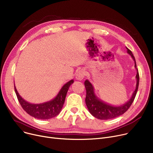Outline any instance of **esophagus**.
<instances>
[{
	"label": "esophagus",
	"instance_id": "34e87169",
	"mask_svg": "<svg viewBox=\"0 0 153 153\" xmlns=\"http://www.w3.org/2000/svg\"><path fill=\"white\" fill-rule=\"evenodd\" d=\"M85 72L84 70L81 69V70H79L76 72V79L77 80H79V81H81L82 80L85 76Z\"/></svg>",
	"mask_w": 153,
	"mask_h": 153
}]
</instances>
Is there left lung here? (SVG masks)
I'll use <instances>...</instances> for the list:
<instances>
[{
    "label": "left lung",
    "mask_w": 153,
    "mask_h": 153,
    "mask_svg": "<svg viewBox=\"0 0 153 153\" xmlns=\"http://www.w3.org/2000/svg\"><path fill=\"white\" fill-rule=\"evenodd\" d=\"M127 53L129 54L133 59L134 61V68L136 69V85L135 90L133 92L131 97L128 102L123 103L121 105H111L109 103H105L101 99H99L97 96L95 95L94 92V88L92 84L89 82V80L86 79L84 82L85 87L86 89V97H85V103L87 107L89 110L91 114L94 117L100 120H109L116 117H118L120 115H123L125 112H126L128 108H129L132 104L135 96L137 93L140 77L138 69L136 68V64L135 58L132 53V52L126 48Z\"/></svg>",
    "instance_id": "left-lung-1"
}]
</instances>
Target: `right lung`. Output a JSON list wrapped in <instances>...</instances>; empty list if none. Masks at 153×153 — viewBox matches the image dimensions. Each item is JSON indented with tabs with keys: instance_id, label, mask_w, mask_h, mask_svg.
<instances>
[{
	"instance_id": "obj_1",
	"label": "right lung",
	"mask_w": 153,
	"mask_h": 153,
	"mask_svg": "<svg viewBox=\"0 0 153 153\" xmlns=\"http://www.w3.org/2000/svg\"><path fill=\"white\" fill-rule=\"evenodd\" d=\"M73 82L74 80H71L62 87L55 98L42 103H31L24 100L19 95L15 86V91L22 107L28 114L37 119L48 120L55 117L60 113L69 88Z\"/></svg>"
}]
</instances>
